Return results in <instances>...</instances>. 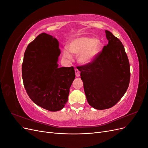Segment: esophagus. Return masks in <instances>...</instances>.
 <instances>
[{
  "label": "esophagus",
  "instance_id": "obj_1",
  "mask_svg": "<svg viewBox=\"0 0 148 148\" xmlns=\"http://www.w3.org/2000/svg\"><path fill=\"white\" fill-rule=\"evenodd\" d=\"M75 71L76 77H79V76H80V71H79V70L78 69H76L75 70Z\"/></svg>",
  "mask_w": 148,
  "mask_h": 148
}]
</instances>
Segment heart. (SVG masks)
Returning a JSON list of instances; mask_svg holds the SVG:
<instances>
[{"label":"heart","mask_w":148,"mask_h":148,"mask_svg":"<svg viewBox=\"0 0 148 148\" xmlns=\"http://www.w3.org/2000/svg\"><path fill=\"white\" fill-rule=\"evenodd\" d=\"M99 39L88 36H82L73 39L69 44V51L75 55H78V61L81 64H88L95 59L101 48ZM64 56L70 59L71 56L66 50L63 52Z\"/></svg>","instance_id":"obj_1"}]
</instances>
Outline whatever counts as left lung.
<instances>
[{"label": "left lung", "instance_id": "obj_1", "mask_svg": "<svg viewBox=\"0 0 148 148\" xmlns=\"http://www.w3.org/2000/svg\"><path fill=\"white\" fill-rule=\"evenodd\" d=\"M108 44L90 63L79 66L89 104L98 110L115 106L126 92L130 79L129 60L122 42L106 30Z\"/></svg>", "mask_w": 148, "mask_h": 148}]
</instances>
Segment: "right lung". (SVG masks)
<instances>
[{
    "instance_id": "right-lung-1",
    "label": "right lung",
    "mask_w": 148,
    "mask_h": 148,
    "mask_svg": "<svg viewBox=\"0 0 148 148\" xmlns=\"http://www.w3.org/2000/svg\"><path fill=\"white\" fill-rule=\"evenodd\" d=\"M60 54L58 40L43 33L28 44L22 64V78L28 96L36 104L52 112L65 106L75 78L73 66H58Z\"/></svg>"
}]
</instances>
